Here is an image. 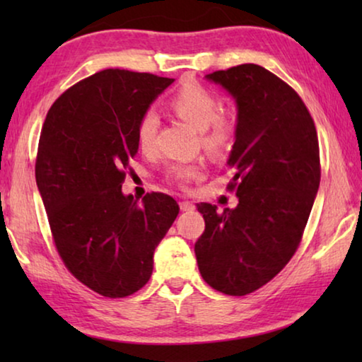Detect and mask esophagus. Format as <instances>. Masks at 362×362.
<instances>
[{"mask_svg": "<svg viewBox=\"0 0 362 362\" xmlns=\"http://www.w3.org/2000/svg\"><path fill=\"white\" fill-rule=\"evenodd\" d=\"M180 209L185 211V212L194 211V204L189 203V201H180Z\"/></svg>", "mask_w": 362, "mask_h": 362, "instance_id": "esophagus-1", "label": "esophagus"}]
</instances>
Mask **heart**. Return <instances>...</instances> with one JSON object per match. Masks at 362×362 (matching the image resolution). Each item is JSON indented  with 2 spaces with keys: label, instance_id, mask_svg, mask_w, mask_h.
Returning <instances> with one entry per match:
<instances>
[{
  "label": "heart",
  "instance_id": "heart-1",
  "mask_svg": "<svg viewBox=\"0 0 362 362\" xmlns=\"http://www.w3.org/2000/svg\"><path fill=\"white\" fill-rule=\"evenodd\" d=\"M169 107L173 112L193 124L201 131V144L211 153H222L228 148L238 132V116L233 110H220V100L204 86L189 83L182 86L177 93L170 97ZM159 119L158 115L148 110L137 122L136 140L142 151H151L156 142ZM203 173V164H174L169 169L168 177L170 180L187 185L189 180L199 177Z\"/></svg>",
  "mask_w": 362,
  "mask_h": 362
}]
</instances>
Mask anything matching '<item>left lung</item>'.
<instances>
[{
  "label": "left lung",
  "mask_w": 362,
  "mask_h": 362,
  "mask_svg": "<svg viewBox=\"0 0 362 362\" xmlns=\"http://www.w3.org/2000/svg\"><path fill=\"white\" fill-rule=\"evenodd\" d=\"M236 100L238 132L223 212L201 203L206 230L194 244L203 279L226 296L260 289L296 254L321 180L315 121L283 79L255 64L206 75Z\"/></svg>",
  "instance_id": "8db88e82"
}]
</instances>
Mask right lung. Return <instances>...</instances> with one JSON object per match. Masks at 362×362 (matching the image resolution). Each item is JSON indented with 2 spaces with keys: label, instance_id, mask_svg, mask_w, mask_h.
I'll use <instances>...</instances> for the list:
<instances>
[{
  "label": "right lung",
  "instance_id": "1",
  "mask_svg": "<svg viewBox=\"0 0 362 362\" xmlns=\"http://www.w3.org/2000/svg\"><path fill=\"white\" fill-rule=\"evenodd\" d=\"M173 78L108 69L71 86L49 108L36 185L60 259L79 283L121 298L148 283L153 252L179 214L173 196L121 192L139 150L136 127Z\"/></svg>",
  "mask_w": 362,
  "mask_h": 362
}]
</instances>
